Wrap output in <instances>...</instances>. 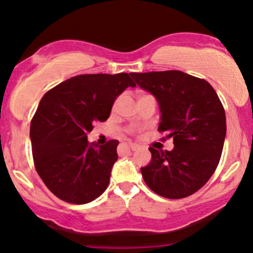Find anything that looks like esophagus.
Segmentation results:
<instances>
[{"mask_svg":"<svg viewBox=\"0 0 253 253\" xmlns=\"http://www.w3.org/2000/svg\"><path fill=\"white\" fill-rule=\"evenodd\" d=\"M127 147H128L129 149H132V151H137V149L139 148V146H138V144H136V143H132V142H128V143H127Z\"/></svg>","mask_w":253,"mask_h":253,"instance_id":"esophagus-1","label":"esophagus"}]
</instances>
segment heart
Listing matches in <instances>:
<instances>
[{
    "label": "heart",
    "mask_w": 253,
    "mask_h": 253,
    "mask_svg": "<svg viewBox=\"0 0 253 253\" xmlns=\"http://www.w3.org/2000/svg\"><path fill=\"white\" fill-rule=\"evenodd\" d=\"M142 96H144V95H142ZM139 97H141V96H139Z\"/></svg>",
    "instance_id": "heart-1"
}]
</instances>
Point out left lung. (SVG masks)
I'll return each mask as SVG.
<instances>
[{"instance_id":"left-lung-1","label":"left lung","mask_w":253,"mask_h":253,"mask_svg":"<svg viewBox=\"0 0 253 253\" xmlns=\"http://www.w3.org/2000/svg\"><path fill=\"white\" fill-rule=\"evenodd\" d=\"M129 75L156 96L158 131L174 143L171 151L149 147L152 161L141 168L144 181L167 199L194 194L211 178L224 148L226 116L216 91L207 80L179 70Z\"/></svg>"}]
</instances>
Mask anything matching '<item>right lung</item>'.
Returning <instances> with one entry per match:
<instances>
[{"instance_id":"add662e5","label":"right lung","mask_w":253,"mask_h":253,"mask_svg":"<svg viewBox=\"0 0 253 253\" xmlns=\"http://www.w3.org/2000/svg\"><path fill=\"white\" fill-rule=\"evenodd\" d=\"M134 87L127 73L84 74L45 92L31 122L34 167L46 188L70 204H86L106 190L117 161V139L89 143L94 124L109 119L116 97Z\"/></svg>"}]
</instances>
